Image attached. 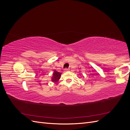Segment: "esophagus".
<instances>
[{
    "label": "esophagus",
    "mask_w": 130,
    "mask_h": 130,
    "mask_svg": "<svg viewBox=\"0 0 130 130\" xmlns=\"http://www.w3.org/2000/svg\"><path fill=\"white\" fill-rule=\"evenodd\" d=\"M70 69H68V68H65L64 69V72H68V71H69Z\"/></svg>",
    "instance_id": "34e87169"
}]
</instances>
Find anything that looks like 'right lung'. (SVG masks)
Here are the masks:
<instances>
[{
    "label": "right lung",
    "mask_w": 130,
    "mask_h": 130,
    "mask_svg": "<svg viewBox=\"0 0 130 130\" xmlns=\"http://www.w3.org/2000/svg\"><path fill=\"white\" fill-rule=\"evenodd\" d=\"M61 73L60 72H58L56 70H54V73L53 74V76L52 77V81L53 82H54V83H56L57 82L60 78H61Z\"/></svg>",
    "instance_id": "1"
}]
</instances>
